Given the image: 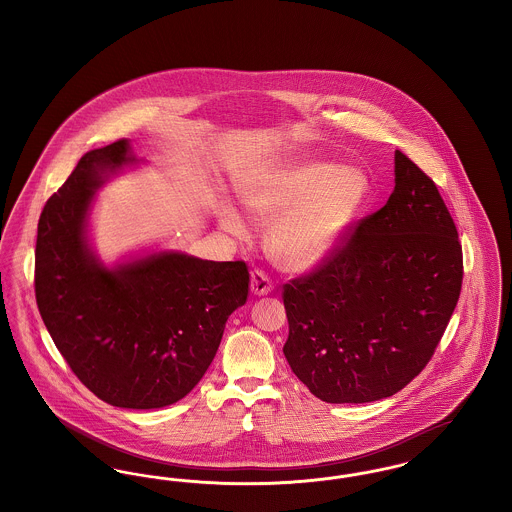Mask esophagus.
Returning <instances> with one entry per match:
<instances>
[{
  "mask_svg": "<svg viewBox=\"0 0 512 512\" xmlns=\"http://www.w3.org/2000/svg\"><path fill=\"white\" fill-rule=\"evenodd\" d=\"M251 292L253 295H267L272 292V280L265 270H253L251 272Z\"/></svg>",
  "mask_w": 512,
  "mask_h": 512,
  "instance_id": "esophagus-1",
  "label": "esophagus"
}]
</instances>
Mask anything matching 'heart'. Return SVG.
<instances>
[{
  "label": "heart",
  "mask_w": 512,
  "mask_h": 512,
  "mask_svg": "<svg viewBox=\"0 0 512 512\" xmlns=\"http://www.w3.org/2000/svg\"><path fill=\"white\" fill-rule=\"evenodd\" d=\"M366 195L365 172L301 161L245 186L240 199L253 219L270 222L272 259L280 267L303 272L332 255L361 213ZM222 226L244 234V222L232 209L222 213Z\"/></svg>",
  "instance_id": "1"
}]
</instances>
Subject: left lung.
<instances>
[{
	"instance_id": "1",
	"label": "left lung",
	"mask_w": 512,
	"mask_h": 512,
	"mask_svg": "<svg viewBox=\"0 0 512 512\" xmlns=\"http://www.w3.org/2000/svg\"><path fill=\"white\" fill-rule=\"evenodd\" d=\"M463 286V247L434 180L395 151L388 203L284 286V355L326 403L403 390L430 363Z\"/></svg>"
}]
</instances>
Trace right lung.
I'll use <instances>...</instances> for the list:
<instances>
[{
  "instance_id": "right-lung-1",
  "label": "right lung",
  "mask_w": 512,
  "mask_h": 512,
  "mask_svg": "<svg viewBox=\"0 0 512 512\" xmlns=\"http://www.w3.org/2000/svg\"><path fill=\"white\" fill-rule=\"evenodd\" d=\"M126 140L88 151L38 220L34 290L76 378L121 409H161L203 378L224 324L249 293L244 261L161 251L115 268L88 247V213L107 172L134 163Z\"/></svg>"
}]
</instances>
